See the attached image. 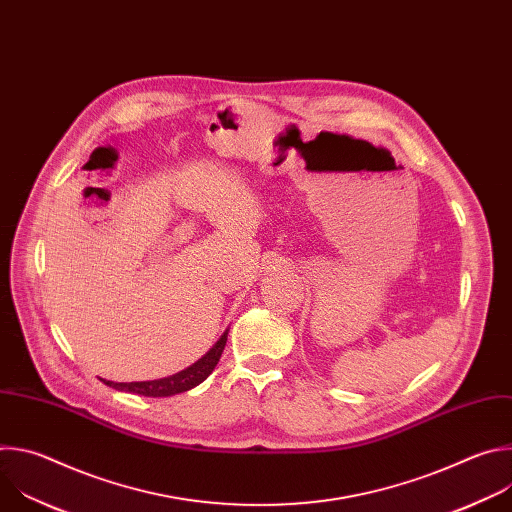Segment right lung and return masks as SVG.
<instances>
[{
    "instance_id": "1",
    "label": "right lung",
    "mask_w": 512,
    "mask_h": 512,
    "mask_svg": "<svg viewBox=\"0 0 512 512\" xmlns=\"http://www.w3.org/2000/svg\"><path fill=\"white\" fill-rule=\"evenodd\" d=\"M227 334L229 332H225L221 338H218V342L200 360H196L192 367H188L172 377L158 379V381H141V383H113V381H103V383L117 391L143 395V397H170V395L184 393V391L200 385L214 371V367L218 364V358H221V354L225 350Z\"/></svg>"
}]
</instances>
